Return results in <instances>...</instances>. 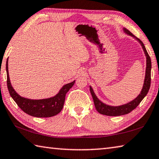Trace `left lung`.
<instances>
[{"instance_id": "obj_1", "label": "left lung", "mask_w": 159, "mask_h": 159, "mask_svg": "<svg viewBox=\"0 0 159 159\" xmlns=\"http://www.w3.org/2000/svg\"><path fill=\"white\" fill-rule=\"evenodd\" d=\"M123 31L125 34H127L130 36L134 38L137 41H138L139 43L141 44L142 49H143L145 56L147 58V67H146V72H145V79L144 81V85L142 87V91L139 95L137 97V98L133 99L128 103L123 104V105L118 106V107H114V106H109L107 105V104H104L103 102H101L99 99L97 98L96 95L94 93L93 88L91 86H90V93L92 95L94 104H95V107L99 114L106 115V116H122L129 114L131 112L133 109H134L138 107L139 103L142 102V99L144 98V97L147 95L148 92H149L150 85H151V69H152V61H151V59L148 54L147 51L145 48V46L143 43L140 41L138 38H137L134 36V35L131 33V32L128 30L127 29L123 28Z\"/></svg>"}]
</instances>
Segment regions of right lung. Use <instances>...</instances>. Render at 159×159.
<instances>
[{"label":"right lung","instance_id":"1","mask_svg":"<svg viewBox=\"0 0 159 159\" xmlns=\"http://www.w3.org/2000/svg\"><path fill=\"white\" fill-rule=\"evenodd\" d=\"M7 85L10 96L24 112L32 116L38 118H47L58 114L62 109L67 92L75 83H67L61 88L57 95L52 98L43 99H30L21 97L15 92L10 80L8 73V59L6 61Z\"/></svg>","mask_w":159,"mask_h":159}]
</instances>
